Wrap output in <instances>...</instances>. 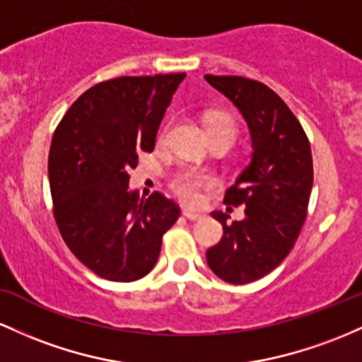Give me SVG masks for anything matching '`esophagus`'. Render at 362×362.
Returning <instances> with one entry per match:
<instances>
[{
    "mask_svg": "<svg viewBox=\"0 0 362 362\" xmlns=\"http://www.w3.org/2000/svg\"><path fill=\"white\" fill-rule=\"evenodd\" d=\"M182 215H185V217L188 218V221H200V218H203L202 214L192 212V210H185V212H182Z\"/></svg>",
    "mask_w": 362,
    "mask_h": 362,
    "instance_id": "obj_1",
    "label": "esophagus"
}]
</instances>
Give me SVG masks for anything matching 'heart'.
<instances>
[{
  "label": "heart",
  "instance_id": "heart-1",
  "mask_svg": "<svg viewBox=\"0 0 362 362\" xmlns=\"http://www.w3.org/2000/svg\"><path fill=\"white\" fill-rule=\"evenodd\" d=\"M170 128H173V119H168L159 129V141H164L168 138ZM206 132L210 138L226 136L234 144L238 136V123L233 116L226 112H212L206 117ZM217 186V180L209 173L194 169H185L174 174L170 180V189L177 198L186 205H198L202 202L203 192H209Z\"/></svg>",
  "mask_w": 362,
  "mask_h": 362
}]
</instances>
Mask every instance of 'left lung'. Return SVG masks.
Wrapping results in <instances>:
<instances>
[{
  "label": "left lung",
  "instance_id": "left-lung-1",
  "mask_svg": "<svg viewBox=\"0 0 362 362\" xmlns=\"http://www.w3.org/2000/svg\"><path fill=\"white\" fill-rule=\"evenodd\" d=\"M205 80L241 111L253 141L251 162L224 197L229 210L245 205V218L212 214L224 235L206 251V263L226 282L250 284L277 269L301 234L313 188L310 140L265 83L229 75Z\"/></svg>",
  "mask_w": 362,
  "mask_h": 362
}]
</instances>
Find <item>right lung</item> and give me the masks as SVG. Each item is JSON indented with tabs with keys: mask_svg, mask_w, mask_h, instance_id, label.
<instances>
[{
	"mask_svg": "<svg viewBox=\"0 0 362 362\" xmlns=\"http://www.w3.org/2000/svg\"><path fill=\"white\" fill-rule=\"evenodd\" d=\"M186 73L119 76L83 92L52 135L47 173L52 214L64 243L105 280L133 282L159 258L162 235L180 206L159 192L128 189L138 153L152 152L157 129Z\"/></svg>",
	"mask_w": 362,
	"mask_h": 362,
	"instance_id": "right-lung-1",
	"label": "right lung"
}]
</instances>
